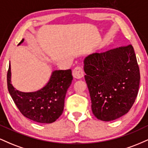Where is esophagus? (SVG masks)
Instances as JSON below:
<instances>
[{
	"label": "esophagus",
	"mask_w": 148,
	"mask_h": 148,
	"mask_svg": "<svg viewBox=\"0 0 148 148\" xmlns=\"http://www.w3.org/2000/svg\"><path fill=\"white\" fill-rule=\"evenodd\" d=\"M72 75L74 78H76V79H81V78H82L84 75V71H83V69L81 67H76L74 69V70L72 71Z\"/></svg>",
	"instance_id": "1"
}]
</instances>
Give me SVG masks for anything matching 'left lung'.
Instances as JSON below:
<instances>
[{"instance_id": "obj_1", "label": "left lung", "mask_w": 148, "mask_h": 148, "mask_svg": "<svg viewBox=\"0 0 148 148\" xmlns=\"http://www.w3.org/2000/svg\"><path fill=\"white\" fill-rule=\"evenodd\" d=\"M85 80L93 114L102 121L125 115L133 106L140 84V72L132 45L101 53L84 60Z\"/></svg>"}]
</instances>
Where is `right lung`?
Here are the masks:
<instances>
[{"label":"right lung","mask_w":148,"mask_h":148,"mask_svg":"<svg viewBox=\"0 0 148 148\" xmlns=\"http://www.w3.org/2000/svg\"><path fill=\"white\" fill-rule=\"evenodd\" d=\"M24 39L19 42L21 45ZM11 65L7 81L10 95L20 112L25 118L39 123H52L62 113L64 98L73 79L71 69L53 71L47 84L37 91L25 92L12 84Z\"/></svg>","instance_id":"add662e5"}]
</instances>
